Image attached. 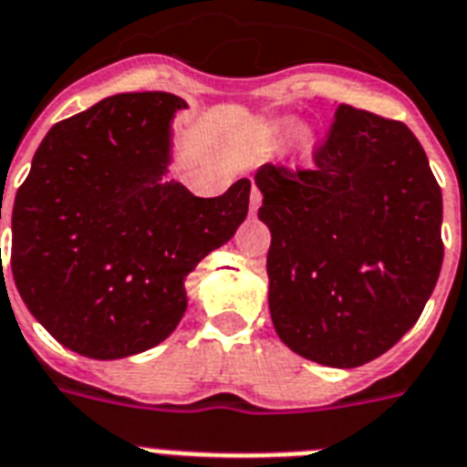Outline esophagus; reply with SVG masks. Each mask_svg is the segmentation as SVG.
<instances>
[{
  "label": "esophagus",
  "mask_w": 467,
  "mask_h": 467,
  "mask_svg": "<svg viewBox=\"0 0 467 467\" xmlns=\"http://www.w3.org/2000/svg\"><path fill=\"white\" fill-rule=\"evenodd\" d=\"M249 202H252V213H256L261 202H264V194H261V190H258L256 185L252 187V197H249Z\"/></svg>",
  "instance_id": "obj_1"
}]
</instances>
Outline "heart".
Listing matches in <instances>:
<instances>
[{"instance_id":"heart-1","label":"heart","mask_w":467,"mask_h":467,"mask_svg":"<svg viewBox=\"0 0 467 467\" xmlns=\"http://www.w3.org/2000/svg\"><path fill=\"white\" fill-rule=\"evenodd\" d=\"M289 120H282V130H289ZM294 144H296V149H299L301 159H308V156L313 154V147H316V135H313L311 128H299L296 130V135H294Z\"/></svg>"}]
</instances>
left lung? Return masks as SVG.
<instances>
[{
	"instance_id": "8db88e82",
	"label": "left lung",
	"mask_w": 467,
	"mask_h": 467,
	"mask_svg": "<svg viewBox=\"0 0 467 467\" xmlns=\"http://www.w3.org/2000/svg\"><path fill=\"white\" fill-rule=\"evenodd\" d=\"M316 166L256 171L268 306L294 354L356 368L420 318L444 258L441 190L401 120L339 104Z\"/></svg>"
}]
</instances>
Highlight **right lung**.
<instances>
[{
  "mask_svg": "<svg viewBox=\"0 0 467 467\" xmlns=\"http://www.w3.org/2000/svg\"><path fill=\"white\" fill-rule=\"evenodd\" d=\"M185 107L168 92L101 99L47 132L16 192V287L76 354L113 360L163 342L185 316V277L246 218V178L213 199L166 178Z\"/></svg>",
  "mask_w": 467,
  "mask_h": 467,
  "instance_id": "1",
  "label": "right lung"
}]
</instances>
